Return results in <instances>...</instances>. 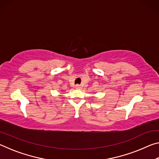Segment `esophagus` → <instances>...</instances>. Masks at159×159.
<instances>
[{
	"instance_id": "obj_1",
	"label": "esophagus",
	"mask_w": 159,
	"mask_h": 159,
	"mask_svg": "<svg viewBox=\"0 0 159 159\" xmlns=\"http://www.w3.org/2000/svg\"><path fill=\"white\" fill-rule=\"evenodd\" d=\"M75 88H76V89H79V90L81 89V88H82L81 85H76V86H75Z\"/></svg>"
}]
</instances>
